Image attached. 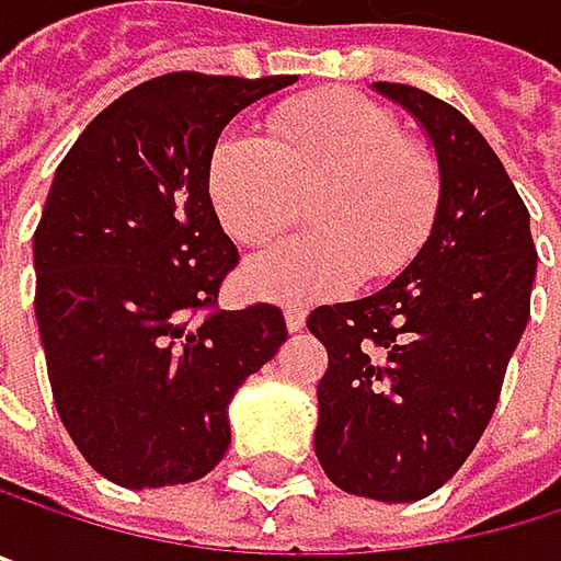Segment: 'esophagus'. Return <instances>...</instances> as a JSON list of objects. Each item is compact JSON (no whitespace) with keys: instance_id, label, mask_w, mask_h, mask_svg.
I'll use <instances>...</instances> for the list:
<instances>
[{"instance_id":"34e87169","label":"esophagus","mask_w":561,"mask_h":561,"mask_svg":"<svg viewBox=\"0 0 561 561\" xmlns=\"http://www.w3.org/2000/svg\"><path fill=\"white\" fill-rule=\"evenodd\" d=\"M286 329L289 332H302L306 329V312L302 309H286Z\"/></svg>"}]
</instances>
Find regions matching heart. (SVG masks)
Here are the masks:
<instances>
[{
    "label": "heart",
    "instance_id": "obj_1",
    "mask_svg": "<svg viewBox=\"0 0 561 561\" xmlns=\"http://www.w3.org/2000/svg\"><path fill=\"white\" fill-rule=\"evenodd\" d=\"M209 199L242 245L283 232L312 199L316 232L252 255L242 286L272 302L312 306L368 278L404 272L424 249L444 193L437 153L401 134L391 107L358 91L278 104L268 137L226 130L209 150Z\"/></svg>",
    "mask_w": 561,
    "mask_h": 561
}]
</instances>
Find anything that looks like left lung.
I'll list each match as a JSON object with an SVG mask.
<instances>
[{
	"mask_svg": "<svg viewBox=\"0 0 561 561\" xmlns=\"http://www.w3.org/2000/svg\"><path fill=\"white\" fill-rule=\"evenodd\" d=\"M375 88L427 127L444 193L424 249L391 286L309 316L329 352L316 457L345 493L414 503L480 444L529 322L539 255L529 209L486 137L421 88Z\"/></svg>",
	"mask_w": 561,
	"mask_h": 561,
	"instance_id": "left-lung-1",
	"label": "left lung"
}]
</instances>
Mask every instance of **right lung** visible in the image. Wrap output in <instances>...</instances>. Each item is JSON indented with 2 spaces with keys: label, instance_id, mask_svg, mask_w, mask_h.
Masks as SVG:
<instances>
[{
  "label": "right lung",
  "instance_id": "1",
  "mask_svg": "<svg viewBox=\"0 0 561 561\" xmlns=\"http://www.w3.org/2000/svg\"><path fill=\"white\" fill-rule=\"evenodd\" d=\"M293 81L150 78L55 170L35 229V319L58 417L117 486L206 477L229 447V398L289 339L278 306H216L239 252L206 170L222 127Z\"/></svg>",
  "mask_w": 561,
  "mask_h": 561
}]
</instances>
